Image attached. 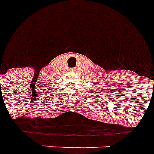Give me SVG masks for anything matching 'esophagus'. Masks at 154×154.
<instances>
[{
    "label": "esophagus",
    "mask_w": 154,
    "mask_h": 154,
    "mask_svg": "<svg viewBox=\"0 0 154 154\" xmlns=\"http://www.w3.org/2000/svg\"><path fill=\"white\" fill-rule=\"evenodd\" d=\"M72 71H74V70H75V68H72Z\"/></svg>",
    "instance_id": "esophagus-1"
}]
</instances>
